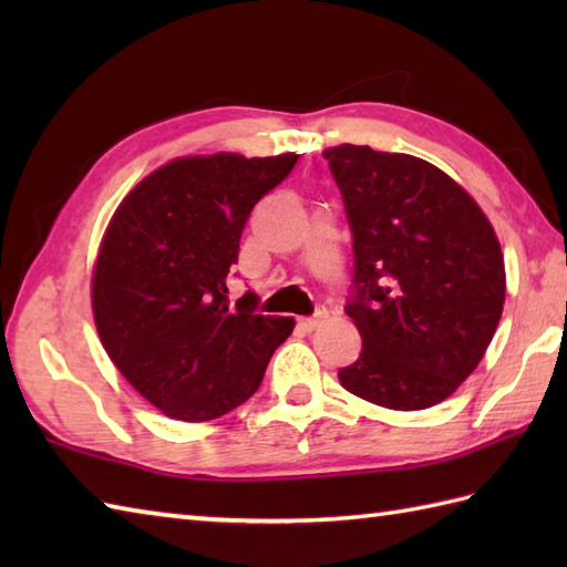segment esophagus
I'll return each mask as SVG.
<instances>
[{
  "label": "esophagus",
  "mask_w": 567,
  "mask_h": 567,
  "mask_svg": "<svg viewBox=\"0 0 567 567\" xmlns=\"http://www.w3.org/2000/svg\"><path fill=\"white\" fill-rule=\"evenodd\" d=\"M327 315H329L327 307H319V309L315 311V317H305V319H299V321H297V327L302 329V331H315V329H319V327H321V321L327 319Z\"/></svg>",
  "instance_id": "1"
}]
</instances>
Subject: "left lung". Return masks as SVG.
Returning <instances> with one entry per match:
<instances>
[{
    "mask_svg": "<svg viewBox=\"0 0 567 567\" xmlns=\"http://www.w3.org/2000/svg\"><path fill=\"white\" fill-rule=\"evenodd\" d=\"M353 236L346 315L363 339L339 370L348 392L414 412L443 402L483 360L504 307V258L483 209L414 155L327 148Z\"/></svg>",
    "mask_w": 567,
    "mask_h": 567,
    "instance_id": "8db88e82",
    "label": "left lung"
}]
</instances>
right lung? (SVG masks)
<instances>
[{"label":"right lung","instance_id":"right-lung-1","mask_svg":"<svg viewBox=\"0 0 567 567\" xmlns=\"http://www.w3.org/2000/svg\"><path fill=\"white\" fill-rule=\"evenodd\" d=\"M299 155H192L151 173L118 204L92 277V311L118 372L179 421H209L260 388L290 317L258 315V295L228 302L252 207Z\"/></svg>","mask_w":567,"mask_h":567}]
</instances>
